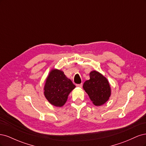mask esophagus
Returning a JSON list of instances; mask_svg holds the SVG:
<instances>
[{"instance_id":"esophagus-1","label":"esophagus","mask_w":146,"mask_h":146,"mask_svg":"<svg viewBox=\"0 0 146 146\" xmlns=\"http://www.w3.org/2000/svg\"><path fill=\"white\" fill-rule=\"evenodd\" d=\"M77 87H78V88H82V86H83V85H82V83H80V84H77V85H76Z\"/></svg>"}]
</instances>
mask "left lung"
Listing matches in <instances>:
<instances>
[{
  "label": "left lung",
  "instance_id": "obj_1",
  "mask_svg": "<svg viewBox=\"0 0 146 146\" xmlns=\"http://www.w3.org/2000/svg\"><path fill=\"white\" fill-rule=\"evenodd\" d=\"M90 77V80L83 83V89L94 105H102L107 102L111 96L110 83L107 78L96 70L91 71Z\"/></svg>",
  "mask_w": 146,
  "mask_h": 146
}]
</instances>
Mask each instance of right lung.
I'll use <instances>...</instances> for the list:
<instances>
[{
    "mask_svg": "<svg viewBox=\"0 0 146 146\" xmlns=\"http://www.w3.org/2000/svg\"><path fill=\"white\" fill-rule=\"evenodd\" d=\"M75 88L76 86L62 70L53 69L46 80L44 94L50 104L61 107L65 104L70 92Z\"/></svg>",
    "mask_w": 146,
    "mask_h": 146,
    "instance_id": "add662e5",
    "label": "right lung"
}]
</instances>
